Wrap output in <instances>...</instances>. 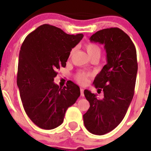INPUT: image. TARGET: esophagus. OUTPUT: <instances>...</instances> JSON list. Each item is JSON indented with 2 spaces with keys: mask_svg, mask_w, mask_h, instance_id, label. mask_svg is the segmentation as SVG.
<instances>
[{
  "mask_svg": "<svg viewBox=\"0 0 151 151\" xmlns=\"http://www.w3.org/2000/svg\"><path fill=\"white\" fill-rule=\"evenodd\" d=\"M80 95L81 96H84V89L83 88H80Z\"/></svg>",
  "mask_w": 151,
  "mask_h": 151,
  "instance_id": "34e87169",
  "label": "esophagus"
}]
</instances>
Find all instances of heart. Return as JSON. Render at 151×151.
Returning a JSON list of instances; mask_svg holds the SVG:
<instances>
[{
	"label": "heart",
	"mask_w": 151,
	"mask_h": 151,
	"mask_svg": "<svg viewBox=\"0 0 151 151\" xmlns=\"http://www.w3.org/2000/svg\"><path fill=\"white\" fill-rule=\"evenodd\" d=\"M85 48L86 49V51H87L88 56L90 58L95 56V55L100 57L101 49L98 45L94 44V43H87V44L85 45ZM74 51H75V49H72L69 52V58H71L73 55ZM88 77H89V74L87 73H84V72H79L76 76L77 81L79 83L83 84L87 82Z\"/></svg>",
	"instance_id": "heart-1"
}]
</instances>
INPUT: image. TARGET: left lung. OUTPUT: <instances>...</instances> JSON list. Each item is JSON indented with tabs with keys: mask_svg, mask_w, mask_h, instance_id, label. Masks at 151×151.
Listing matches in <instances>:
<instances>
[{
	"mask_svg": "<svg viewBox=\"0 0 151 151\" xmlns=\"http://www.w3.org/2000/svg\"><path fill=\"white\" fill-rule=\"evenodd\" d=\"M91 42L104 45L106 65L93 81L98 92L103 91L104 98L84 90L90 107L83 115L86 129L102 135L119 124L133 100L137 72V53L130 37L120 29L112 27L98 31Z\"/></svg>",
	"mask_w": 151,
	"mask_h": 151,
	"instance_id": "8db88e82",
	"label": "left lung"
}]
</instances>
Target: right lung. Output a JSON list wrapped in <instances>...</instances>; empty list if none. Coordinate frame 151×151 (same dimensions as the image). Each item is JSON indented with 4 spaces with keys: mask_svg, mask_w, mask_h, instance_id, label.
<instances>
[{
    "mask_svg": "<svg viewBox=\"0 0 151 151\" xmlns=\"http://www.w3.org/2000/svg\"><path fill=\"white\" fill-rule=\"evenodd\" d=\"M69 35L45 24L22 42L18 60L17 85L22 105L31 120L42 129L63 122L66 111L80 96V87L70 82L63 88L53 80L60 67H66L69 52L83 38Z\"/></svg>",
    "mask_w": 151,
    "mask_h": 151,
    "instance_id": "obj_1",
    "label": "right lung"
}]
</instances>
